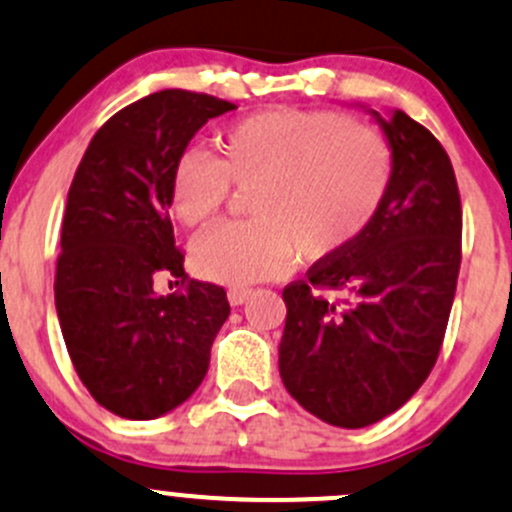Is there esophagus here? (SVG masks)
<instances>
[{
    "instance_id": "34e87169",
    "label": "esophagus",
    "mask_w": 512,
    "mask_h": 512,
    "mask_svg": "<svg viewBox=\"0 0 512 512\" xmlns=\"http://www.w3.org/2000/svg\"><path fill=\"white\" fill-rule=\"evenodd\" d=\"M249 295H251L249 288H229L226 298H229L231 305H244L246 300H249Z\"/></svg>"
}]
</instances>
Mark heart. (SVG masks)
<instances>
[{
  "label": "heart",
  "mask_w": 512,
  "mask_h": 512,
  "mask_svg": "<svg viewBox=\"0 0 512 512\" xmlns=\"http://www.w3.org/2000/svg\"><path fill=\"white\" fill-rule=\"evenodd\" d=\"M392 179V155L377 133L335 113L268 108L226 125L214 157L184 150L167 189L177 224L204 231L231 189H251L249 221L197 241L199 276L229 286L273 278L305 256L333 258L377 217Z\"/></svg>",
  "instance_id": "b5f03b06"
}]
</instances>
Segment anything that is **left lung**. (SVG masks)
<instances>
[{"instance_id": "8db88e82", "label": "left lung", "mask_w": 512, "mask_h": 512, "mask_svg": "<svg viewBox=\"0 0 512 512\" xmlns=\"http://www.w3.org/2000/svg\"><path fill=\"white\" fill-rule=\"evenodd\" d=\"M367 113L392 150L387 197L355 244L283 288L278 345L291 397L342 429L397 412L424 384L461 268V197L446 150L404 110Z\"/></svg>"}]
</instances>
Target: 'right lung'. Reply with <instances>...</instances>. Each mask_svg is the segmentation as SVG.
<instances>
[{"mask_svg":"<svg viewBox=\"0 0 512 512\" xmlns=\"http://www.w3.org/2000/svg\"><path fill=\"white\" fill-rule=\"evenodd\" d=\"M236 105L207 93H152L93 135L71 189L56 263V313L68 355L93 399L147 421L187 402L229 318L224 288L189 281L155 295V278H187L167 189L177 160L209 118Z\"/></svg>","mask_w":512,"mask_h":512,"instance_id":"add662e5","label":"right lung"}]
</instances>
